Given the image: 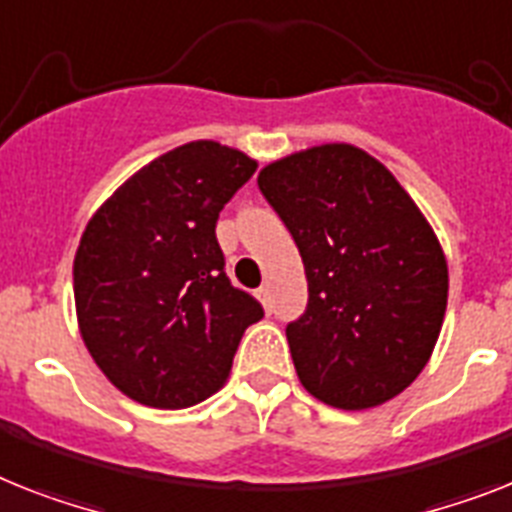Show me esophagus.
Segmentation results:
<instances>
[{
    "label": "esophagus",
    "mask_w": 512,
    "mask_h": 512,
    "mask_svg": "<svg viewBox=\"0 0 512 512\" xmlns=\"http://www.w3.org/2000/svg\"><path fill=\"white\" fill-rule=\"evenodd\" d=\"M256 298H259V303L266 311L272 308V293H269V287H259V290H256Z\"/></svg>",
    "instance_id": "esophagus-1"
}]
</instances>
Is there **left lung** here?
I'll use <instances>...</instances> for the list:
<instances>
[{
	"label": "left lung",
	"instance_id": "8db88e82",
	"mask_svg": "<svg viewBox=\"0 0 512 512\" xmlns=\"http://www.w3.org/2000/svg\"><path fill=\"white\" fill-rule=\"evenodd\" d=\"M259 188L306 266L308 306L287 324L303 387L342 411L400 395L445 319L447 261L432 225L395 175L350 143L266 164Z\"/></svg>",
	"mask_w": 512,
	"mask_h": 512
}]
</instances>
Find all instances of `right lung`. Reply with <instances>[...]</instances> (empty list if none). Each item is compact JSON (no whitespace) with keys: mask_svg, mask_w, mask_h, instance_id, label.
Listing matches in <instances>:
<instances>
[{"mask_svg":"<svg viewBox=\"0 0 512 512\" xmlns=\"http://www.w3.org/2000/svg\"><path fill=\"white\" fill-rule=\"evenodd\" d=\"M256 162L193 141L135 172L99 206L73 264L88 353L130 400L188 408L222 387L256 298L232 287L217 243L219 211Z\"/></svg>","mask_w":512,"mask_h":512,"instance_id":"obj_1","label":"right lung"}]
</instances>
